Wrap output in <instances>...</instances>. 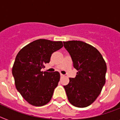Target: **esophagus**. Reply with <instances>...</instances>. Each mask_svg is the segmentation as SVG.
Wrapping results in <instances>:
<instances>
[{"instance_id":"1","label":"esophagus","mask_w":120,"mask_h":120,"mask_svg":"<svg viewBox=\"0 0 120 120\" xmlns=\"http://www.w3.org/2000/svg\"><path fill=\"white\" fill-rule=\"evenodd\" d=\"M60 76H61V77H64V76H65V75H63V74H60Z\"/></svg>"}]
</instances>
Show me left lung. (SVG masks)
Instances as JSON below:
<instances>
[{
  "instance_id": "8db88e82",
  "label": "left lung",
  "mask_w": 120,
  "mask_h": 120,
  "mask_svg": "<svg viewBox=\"0 0 120 120\" xmlns=\"http://www.w3.org/2000/svg\"><path fill=\"white\" fill-rule=\"evenodd\" d=\"M63 45L78 71L63 86L68 101L75 107H86L96 100L105 84L106 63L96 48L83 41H64Z\"/></svg>"
}]
</instances>
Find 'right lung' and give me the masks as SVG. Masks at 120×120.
I'll return each mask as SVG.
<instances>
[{
	"instance_id": "obj_1",
	"label": "right lung",
	"mask_w": 120,
	"mask_h": 120,
	"mask_svg": "<svg viewBox=\"0 0 120 120\" xmlns=\"http://www.w3.org/2000/svg\"><path fill=\"white\" fill-rule=\"evenodd\" d=\"M63 46L62 41L40 39L29 43L17 54L12 68L16 88L31 105L43 106L51 101L60 73L41 69L49 63L53 52Z\"/></svg>"
}]
</instances>
